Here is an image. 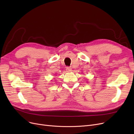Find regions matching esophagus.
<instances>
[{"mask_svg":"<svg viewBox=\"0 0 134 134\" xmlns=\"http://www.w3.org/2000/svg\"><path fill=\"white\" fill-rule=\"evenodd\" d=\"M66 70H67V72H69L72 71V69L71 67H66Z\"/></svg>","mask_w":134,"mask_h":134,"instance_id":"34e87169","label":"esophagus"}]
</instances>
